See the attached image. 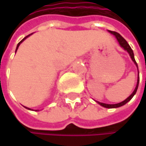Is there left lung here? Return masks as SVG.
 Masks as SVG:
<instances>
[{"mask_svg": "<svg viewBox=\"0 0 146 146\" xmlns=\"http://www.w3.org/2000/svg\"><path fill=\"white\" fill-rule=\"evenodd\" d=\"M111 34H112L113 35H115V37L117 38V41H118V43L120 44V46L121 47H123L125 50H127L128 52H129V56H130V57H131L132 61L134 62V64L136 65V67H137V68H138V65H137V62H135V59H134V55H133V50L131 49V47L129 46V44H128V42L124 40V38H123L118 33H117V32H114V31H110V30H108ZM139 76L138 77V79H137V84H136V87H135V89H134V90H133V92L132 93L131 95L126 99V100H124L123 102H120V103H117V104H106V103H102V102H97L98 104H100L101 106H102L103 107H106V108H117V107H120V106H123V105H125L127 102H129L130 100H131L132 98H133V96L135 95V93H136V91H137V90H138V86H139Z\"/></svg>", "mask_w": 146, "mask_h": 146, "instance_id": "obj_1", "label": "left lung"}]
</instances>
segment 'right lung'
I'll return each instance as SVG.
<instances>
[{"label": "right lung", "mask_w": 146, "mask_h": 146, "mask_svg": "<svg viewBox=\"0 0 146 146\" xmlns=\"http://www.w3.org/2000/svg\"><path fill=\"white\" fill-rule=\"evenodd\" d=\"M31 35H32V34H31ZM29 35H29L28 36H26L25 38H23V40H21V41H20V42L18 43V44H17V49H16V51H17V48H18V46L20 45V44H21V43H22V42H23V40H24L26 39V38H28V37H29ZM26 108H27V109H29V108H28V107H26ZM29 110H30V109H29Z\"/></svg>", "instance_id": "1"}]
</instances>
